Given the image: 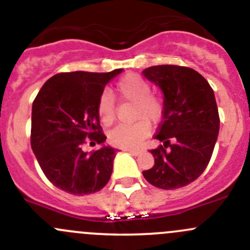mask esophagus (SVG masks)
Wrapping results in <instances>:
<instances>
[{"mask_svg":"<svg viewBox=\"0 0 250 250\" xmlns=\"http://www.w3.org/2000/svg\"><path fill=\"white\" fill-rule=\"evenodd\" d=\"M125 151H127V152H129L130 155H134V156H138L141 153V150H135V148H125Z\"/></svg>","mask_w":250,"mask_h":250,"instance_id":"34e87169","label":"esophagus"}]
</instances>
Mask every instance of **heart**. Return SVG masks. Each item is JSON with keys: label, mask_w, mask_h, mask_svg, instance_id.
<instances>
[{"label": "heart", "mask_w": 250, "mask_h": 250, "mask_svg": "<svg viewBox=\"0 0 250 250\" xmlns=\"http://www.w3.org/2000/svg\"><path fill=\"white\" fill-rule=\"evenodd\" d=\"M116 92L122 100L134 103L133 118L138 121L132 125H120L113 128L109 133V140L118 147H137L150 133V127L146 121L156 123L162 117V99L151 94L150 83L137 74H128L121 78L116 85ZM98 116L106 125L115 120V102L107 93L99 98Z\"/></svg>", "instance_id": "1"}]
</instances>
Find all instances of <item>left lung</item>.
I'll return each mask as SVG.
<instances>
[{
	"label": "left lung",
	"instance_id": "left-lung-1",
	"mask_svg": "<svg viewBox=\"0 0 250 250\" xmlns=\"http://www.w3.org/2000/svg\"><path fill=\"white\" fill-rule=\"evenodd\" d=\"M143 75L163 93V121L155 135L163 145L150 151L155 165L143 175L163 190L183 188L204 172L213 155L220 127L215 95L190 67L157 65Z\"/></svg>",
	"mask_w": 250,
	"mask_h": 250
}]
</instances>
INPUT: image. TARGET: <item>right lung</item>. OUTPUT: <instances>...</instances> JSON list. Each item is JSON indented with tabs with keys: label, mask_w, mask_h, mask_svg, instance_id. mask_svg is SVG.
I'll return each mask as SVG.
<instances>
[{
	"label": "right lung",
	"mask_w": 250,
	"mask_h": 250,
	"mask_svg": "<svg viewBox=\"0 0 250 250\" xmlns=\"http://www.w3.org/2000/svg\"><path fill=\"white\" fill-rule=\"evenodd\" d=\"M122 71L57 74L32 103V151L48 180L65 192L89 195L110 180L117 150L104 144L98 102L105 85ZM87 137L102 147L92 154L83 151Z\"/></svg>",
	"instance_id": "obj_1"
}]
</instances>
